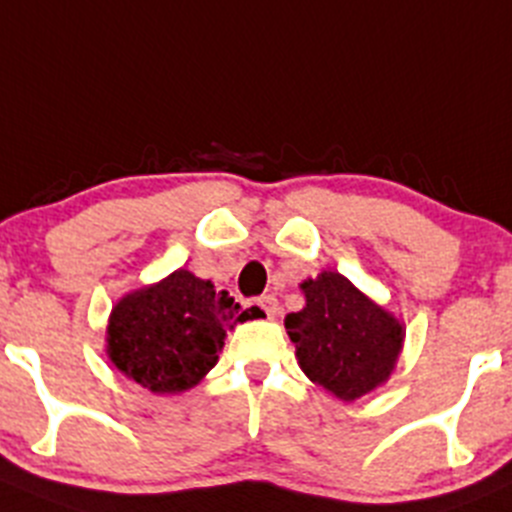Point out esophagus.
Here are the masks:
<instances>
[{"mask_svg": "<svg viewBox=\"0 0 512 512\" xmlns=\"http://www.w3.org/2000/svg\"><path fill=\"white\" fill-rule=\"evenodd\" d=\"M256 304H259L261 309H264V314L269 316V319H274V316L279 314V299H276L274 294L259 296V299H256Z\"/></svg>", "mask_w": 512, "mask_h": 512, "instance_id": "1", "label": "esophagus"}]
</instances>
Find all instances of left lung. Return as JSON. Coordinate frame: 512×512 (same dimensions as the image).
Masks as SVG:
<instances>
[{"label": "left lung", "instance_id": "1", "mask_svg": "<svg viewBox=\"0 0 512 512\" xmlns=\"http://www.w3.org/2000/svg\"><path fill=\"white\" fill-rule=\"evenodd\" d=\"M301 289L306 306L286 316V332L306 377L347 402L372 392L402 349L399 321L334 271L304 281Z\"/></svg>", "mask_w": 512, "mask_h": 512}]
</instances>
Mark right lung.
I'll return each instance as SVG.
<instances>
[{
	"mask_svg": "<svg viewBox=\"0 0 512 512\" xmlns=\"http://www.w3.org/2000/svg\"><path fill=\"white\" fill-rule=\"evenodd\" d=\"M246 316L228 291L180 269L120 299L107 324V357L150 392H183L216 367L226 329Z\"/></svg>",
	"mask_w": 512,
	"mask_h": 512,
	"instance_id": "right-lung-1",
	"label": "right lung"
}]
</instances>
